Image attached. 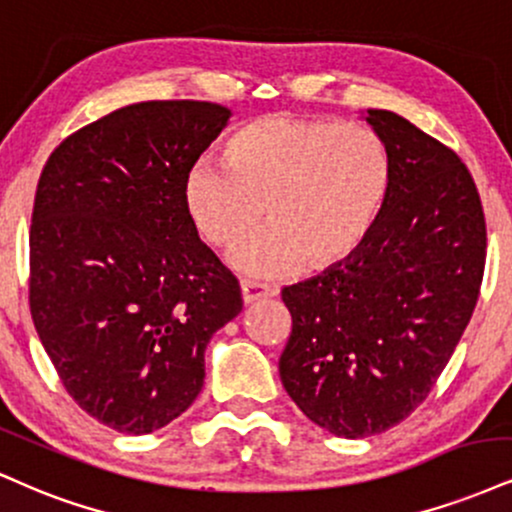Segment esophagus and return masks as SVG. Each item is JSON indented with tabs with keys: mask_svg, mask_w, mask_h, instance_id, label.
Masks as SVG:
<instances>
[{
	"mask_svg": "<svg viewBox=\"0 0 512 512\" xmlns=\"http://www.w3.org/2000/svg\"><path fill=\"white\" fill-rule=\"evenodd\" d=\"M240 293H243V303H245V305L255 303V300L272 298V295H276V293L272 291V288L260 286V283H250V281L240 283Z\"/></svg>",
	"mask_w": 512,
	"mask_h": 512,
	"instance_id": "esophagus-1",
	"label": "esophagus"
}]
</instances>
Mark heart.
I'll use <instances>...</instances> for the list:
<instances>
[{"label":"heart","mask_w":512,"mask_h":512,"mask_svg":"<svg viewBox=\"0 0 512 512\" xmlns=\"http://www.w3.org/2000/svg\"><path fill=\"white\" fill-rule=\"evenodd\" d=\"M226 166L197 162L183 205L207 243L233 250L240 272L276 279L329 274L360 255L389 205L393 157L372 128L295 114L245 121L224 145Z\"/></svg>","instance_id":"1"}]
</instances>
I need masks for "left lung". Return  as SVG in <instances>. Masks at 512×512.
I'll return each instance as SVG.
<instances>
[{
  "label": "left lung",
  "mask_w": 512,
  "mask_h": 512,
  "mask_svg": "<svg viewBox=\"0 0 512 512\" xmlns=\"http://www.w3.org/2000/svg\"><path fill=\"white\" fill-rule=\"evenodd\" d=\"M393 188L353 262L281 291L293 329L283 389L312 422L362 439L403 422L451 360L484 276L486 224L460 157L403 116L367 109Z\"/></svg>",
  "instance_id": "8db88e82"
}]
</instances>
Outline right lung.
I'll list each match as a JSON object with an SVG mask.
<instances>
[{
  "instance_id": "1",
  "label": "right lung",
  "mask_w": 512,
  "mask_h": 512,
  "mask_svg": "<svg viewBox=\"0 0 512 512\" xmlns=\"http://www.w3.org/2000/svg\"><path fill=\"white\" fill-rule=\"evenodd\" d=\"M229 116L212 102H138L69 135L42 169L30 315L69 396L116 432L183 415L209 338L243 310L183 205L190 166Z\"/></svg>"
}]
</instances>
